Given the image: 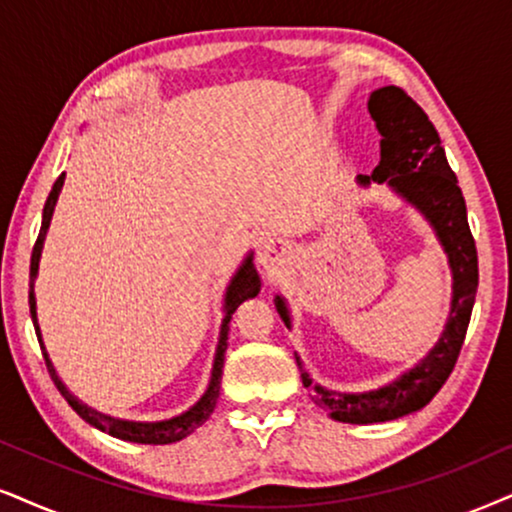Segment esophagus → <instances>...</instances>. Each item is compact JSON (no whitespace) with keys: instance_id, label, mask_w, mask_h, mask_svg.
Instances as JSON below:
<instances>
[{"instance_id":"obj_1","label":"esophagus","mask_w":512,"mask_h":512,"mask_svg":"<svg viewBox=\"0 0 512 512\" xmlns=\"http://www.w3.org/2000/svg\"><path fill=\"white\" fill-rule=\"evenodd\" d=\"M281 252H283L281 243L274 241V238H269V241L260 243V250H257V262H260L264 269H271L278 262V257H281Z\"/></svg>"}]
</instances>
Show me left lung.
I'll return each instance as SVG.
<instances>
[{
  "label": "left lung",
  "instance_id": "1",
  "mask_svg": "<svg viewBox=\"0 0 512 512\" xmlns=\"http://www.w3.org/2000/svg\"><path fill=\"white\" fill-rule=\"evenodd\" d=\"M368 111L378 125V132L383 134V141L378 167L371 177L359 174V184L387 181L399 196L430 219L454 271V300L435 349L416 368L387 387L364 394H340L312 385L309 375L302 373L304 387H312L314 404L340 423H385L430 404L454 371L461 354L480 278L475 238L470 234L461 186L446 163L435 125L401 87L375 89L368 99ZM276 309L283 323L290 326L288 309L281 297H276Z\"/></svg>",
  "mask_w": 512,
  "mask_h": 512
}]
</instances>
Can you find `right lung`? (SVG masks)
<instances>
[{
  "instance_id": "1",
  "label": "right lung",
  "mask_w": 512,
  "mask_h": 512,
  "mask_svg": "<svg viewBox=\"0 0 512 512\" xmlns=\"http://www.w3.org/2000/svg\"><path fill=\"white\" fill-rule=\"evenodd\" d=\"M63 179H66V172L61 174V177L56 179L54 189H51L47 203H44V212H42V229H40V236H37L35 241V248H32V257H30V295H28V302H30V316H32V323H35V333H37V340H40V347L42 345V335H40V326H37V312H35V276H37V267H40V255H42V245H44V236H47V229H49V222H51V215H54V205L58 200V193H61V186H63ZM260 276H257L255 271V264H252V257L245 260V264L241 269H238V274L234 276V281H231L229 290H226V302H224V321H222V331H219V345H217V354H215V366H212V378H210V387L208 392L200 397V401L196 406H191L189 411L181 413V416L172 418V420H163V423H129V420H115L111 416H101V413H96L94 409H89L87 404H82V401H77L73 394L68 392V387L58 380V375L54 371V366H51L49 361V354L47 349H44V361H47V371L51 375V380H54V385L58 387V392L66 397V401L70 406H73V411L77 416L87 420L89 425H94V428H99L103 432H108V435L118 437V439H127V442H137V444H172V442H179V439L189 437L193 430L200 428V425L205 423V420L210 418V413L215 411L217 406V397H219V383H222V368H224V352H226V340H229V321H231V314L236 312L238 304L243 300H248V297H255L260 293Z\"/></svg>"
}]
</instances>
